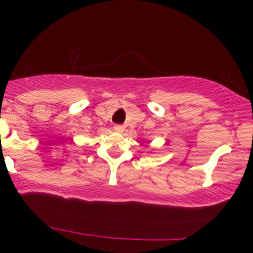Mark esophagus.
Returning <instances> with one entry per match:
<instances>
[{"label": "esophagus", "instance_id": "obj_1", "mask_svg": "<svg viewBox=\"0 0 253 253\" xmlns=\"http://www.w3.org/2000/svg\"><path fill=\"white\" fill-rule=\"evenodd\" d=\"M114 129L117 130L118 133H123L124 130H125V126H123V125H115Z\"/></svg>", "mask_w": 253, "mask_h": 253}]
</instances>
